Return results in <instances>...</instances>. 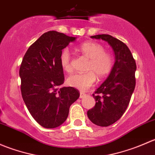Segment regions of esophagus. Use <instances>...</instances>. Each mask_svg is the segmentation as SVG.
<instances>
[{
	"label": "esophagus",
	"mask_w": 155,
	"mask_h": 155,
	"mask_svg": "<svg viewBox=\"0 0 155 155\" xmlns=\"http://www.w3.org/2000/svg\"><path fill=\"white\" fill-rule=\"evenodd\" d=\"M85 95H86V94H85V93H84V92L81 91L80 92V96H79V97L82 98V97H85Z\"/></svg>",
	"instance_id": "34e87169"
}]
</instances>
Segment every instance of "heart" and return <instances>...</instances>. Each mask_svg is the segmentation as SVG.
<instances>
[{
    "label": "heart",
    "mask_w": 155,
    "mask_h": 155,
    "mask_svg": "<svg viewBox=\"0 0 155 155\" xmlns=\"http://www.w3.org/2000/svg\"><path fill=\"white\" fill-rule=\"evenodd\" d=\"M81 53L89 58L85 73H76L68 79L70 86L81 91H85L94 85L98 79H103L109 74L114 65V58L112 53L105 51V48L101 43L96 42H85L79 46ZM60 64L62 70L66 73L73 72L72 57L68 48H64L60 55Z\"/></svg>",
    "instance_id": "1"
}]
</instances>
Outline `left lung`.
<instances>
[{
	"label": "left lung",
	"mask_w": 155,
	"mask_h": 155,
	"mask_svg": "<svg viewBox=\"0 0 155 155\" xmlns=\"http://www.w3.org/2000/svg\"><path fill=\"white\" fill-rule=\"evenodd\" d=\"M91 37L108 42L115 53L113 68L105 82L93 94L96 104L87 112L92 123L107 127L118 121L129 105L136 85L137 65L129 48L121 40L109 34Z\"/></svg>",
	"instance_id": "8db88e82"
}]
</instances>
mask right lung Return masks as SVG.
I'll return each instance as SVG.
<instances>
[{"mask_svg": "<svg viewBox=\"0 0 155 155\" xmlns=\"http://www.w3.org/2000/svg\"><path fill=\"white\" fill-rule=\"evenodd\" d=\"M76 37L51 31L44 33L28 48L19 69L21 92L29 112L45 128L66 121L72 104L79 97L73 87H58L64 82L60 64L62 49Z\"/></svg>", "mask_w": 155, "mask_h": 155, "instance_id": "obj_1", "label": "right lung"}]
</instances>
